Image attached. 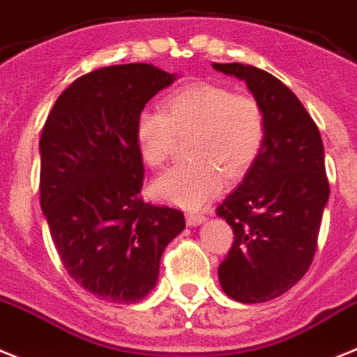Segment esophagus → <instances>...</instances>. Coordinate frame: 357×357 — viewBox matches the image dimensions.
I'll return each instance as SVG.
<instances>
[{
    "instance_id": "34e87169",
    "label": "esophagus",
    "mask_w": 357,
    "mask_h": 357,
    "mask_svg": "<svg viewBox=\"0 0 357 357\" xmlns=\"http://www.w3.org/2000/svg\"><path fill=\"white\" fill-rule=\"evenodd\" d=\"M185 222H188V225H190V227H197V225H200L206 222V216L199 215V213H188V215H185Z\"/></svg>"
}]
</instances>
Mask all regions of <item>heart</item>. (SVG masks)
<instances>
[{
	"label": "heart",
	"mask_w": 357,
	"mask_h": 357,
	"mask_svg": "<svg viewBox=\"0 0 357 357\" xmlns=\"http://www.w3.org/2000/svg\"><path fill=\"white\" fill-rule=\"evenodd\" d=\"M185 135H191L188 153L193 160L155 178L151 193L162 202L199 209L222 190L224 175L234 181L255 164L266 141V117L257 99L211 83L176 90L162 112L137 115L135 142L146 166H162L176 137Z\"/></svg>",
	"instance_id": "heart-1"
}]
</instances>
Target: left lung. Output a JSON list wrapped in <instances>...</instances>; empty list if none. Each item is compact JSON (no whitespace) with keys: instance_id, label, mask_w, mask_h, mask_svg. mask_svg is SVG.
<instances>
[{"instance_id":"left-lung-1","label":"left lung","mask_w":357,"mask_h":357,"mask_svg":"<svg viewBox=\"0 0 357 357\" xmlns=\"http://www.w3.org/2000/svg\"><path fill=\"white\" fill-rule=\"evenodd\" d=\"M236 77L261 106L266 141L243 181L216 215L234 242L218 267L224 292L240 303L282 296L309 271L328 202L325 151L318 126L274 75L240 63H213Z\"/></svg>"}]
</instances>
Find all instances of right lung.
Segmentation results:
<instances>
[{"instance_id":"1","label":"right lung","mask_w":357,"mask_h":357,"mask_svg":"<svg viewBox=\"0 0 357 357\" xmlns=\"http://www.w3.org/2000/svg\"><path fill=\"white\" fill-rule=\"evenodd\" d=\"M176 77L146 63L96 70L61 93L43 128V215L65 269L100 300L148 296L164 249L185 227L178 209L139 197L135 142L137 115Z\"/></svg>"}]
</instances>
